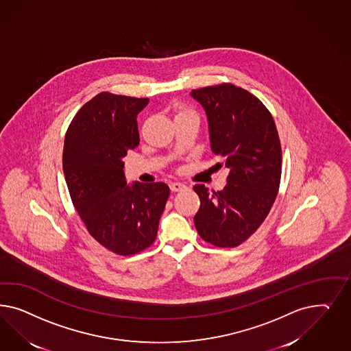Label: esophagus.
Returning <instances> with one entry per match:
<instances>
[{"instance_id": "esophagus-1", "label": "esophagus", "mask_w": 351, "mask_h": 351, "mask_svg": "<svg viewBox=\"0 0 351 351\" xmlns=\"http://www.w3.org/2000/svg\"><path fill=\"white\" fill-rule=\"evenodd\" d=\"M170 189L171 191H173V193H176V191H184V189H186V185H184L182 182H171L170 184Z\"/></svg>"}]
</instances>
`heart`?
Segmentation results:
<instances>
[{
    "label": "heart",
    "mask_w": 351,
    "mask_h": 351,
    "mask_svg": "<svg viewBox=\"0 0 351 351\" xmlns=\"http://www.w3.org/2000/svg\"><path fill=\"white\" fill-rule=\"evenodd\" d=\"M189 113H193V114H195L191 109L189 108H184V106H179L178 108V113H176V116H182V114H189Z\"/></svg>",
    "instance_id": "b5f03b06"
}]
</instances>
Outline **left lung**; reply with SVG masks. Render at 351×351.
<instances>
[{
  "label": "left lung",
  "instance_id": "left-lung-1",
  "mask_svg": "<svg viewBox=\"0 0 351 351\" xmlns=\"http://www.w3.org/2000/svg\"><path fill=\"white\" fill-rule=\"evenodd\" d=\"M210 125L215 156L229 169L223 191L194 185L201 207L194 225L203 241L237 247L247 241L270 213L279 191L282 147L276 122L260 99L233 84L191 91Z\"/></svg>",
  "mask_w": 351,
  "mask_h": 351
}]
</instances>
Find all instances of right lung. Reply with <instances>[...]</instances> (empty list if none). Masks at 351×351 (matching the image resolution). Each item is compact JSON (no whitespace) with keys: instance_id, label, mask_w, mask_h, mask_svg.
I'll return each mask as SVG.
<instances>
[{"instance_id":"add662e5","label":"right lung","mask_w":351,"mask_h":351,"mask_svg":"<svg viewBox=\"0 0 351 351\" xmlns=\"http://www.w3.org/2000/svg\"><path fill=\"white\" fill-rule=\"evenodd\" d=\"M148 97L100 93L82 106L65 132L63 171L87 232L117 255L154 243L170 188L125 180L122 158L140 143L136 116Z\"/></svg>"}]
</instances>
